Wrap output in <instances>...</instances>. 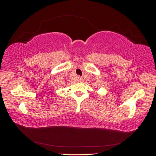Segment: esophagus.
<instances>
[{"instance_id": "1", "label": "esophagus", "mask_w": 156, "mask_h": 156, "mask_svg": "<svg viewBox=\"0 0 156 156\" xmlns=\"http://www.w3.org/2000/svg\"><path fill=\"white\" fill-rule=\"evenodd\" d=\"M78 80H79V81H82V80H83V79L81 78L80 77H78Z\"/></svg>"}]
</instances>
